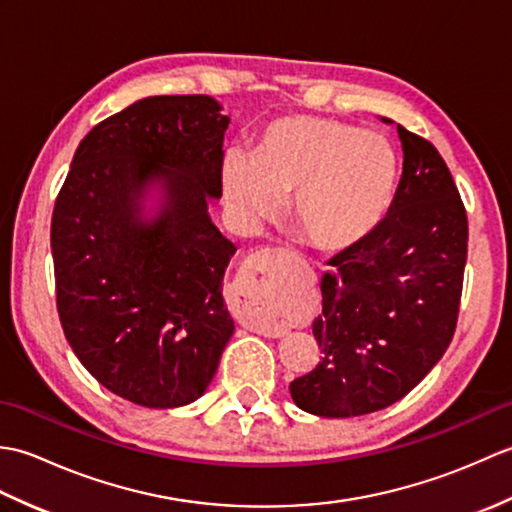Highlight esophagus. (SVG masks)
Wrapping results in <instances>:
<instances>
[{
	"instance_id": "obj_1",
	"label": "esophagus",
	"mask_w": 512,
	"mask_h": 512,
	"mask_svg": "<svg viewBox=\"0 0 512 512\" xmlns=\"http://www.w3.org/2000/svg\"><path fill=\"white\" fill-rule=\"evenodd\" d=\"M268 264H270V253H266V250L253 255V257H250V262H248V268H246L248 295H250V299L255 301V314L248 319V323H250V328H255L259 334L273 336V339H277V336L284 334V330H281L277 323L270 321L266 314H262L264 310L259 308V306H262V301L266 297V290H268V284H270V268H268Z\"/></svg>"
}]
</instances>
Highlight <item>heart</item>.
I'll list each match as a JSON object with an SVG mask.
<instances>
[{
  "label": "heart",
  "mask_w": 512,
  "mask_h": 512,
  "mask_svg": "<svg viewBox=\"0 0 512 512\" xmlns=\"http://www.w3.org/2000/svg\"><path fill=\"white\" fill-rule=\"evenodd\" d=\"M398 182L396 151L383 136L330 118H277L253 158L226 154L222 191L246 224L273 217L290 195V220L319 250L352 248L383 222Z\"/></svg>",
  "instance_id": "1"
}]
</instances>
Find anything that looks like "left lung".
I'll use <instances>...</instances> for the list:
<instances>
[{
  "instance_id": "8db88e82",
  "label": "left lung",
  "mask_w": 512,
  "mask_h": 512,
  "mask_svg": "<svg viewBox=\"0 0 512 512\" xmlns=\"http://www.w3.org/2000/svg\"><path fill=\"white\" fill-rule=\"evenodd\" d=\"M398 136L405 160L387 217L334 255L321 279L323 312L312 323L321 361L290 383L295 405L314 416H365L405 398L458 323L464 204L438 149L402 125Z\"/></svg>"
}]
</instances>
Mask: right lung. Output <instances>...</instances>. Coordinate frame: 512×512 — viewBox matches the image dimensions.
<instances>
[{
    "mask_svg": "<svg viewBox=\"0 0 512 512\" xmlns=\"http://www.w3.org/2000/svg\"><path fill=\"white\" fill-rule=\"evenodd\" d=\"M211 96H149L81 140L52 211L57 310L81 365L134 405L173 409L213 380L235 323V244L211 222L224 132ZM151 190L159 209L147 214Z\"/></svg>",
    "mask_w": 512,
    "mask_h": 512,
    "instance_id": "1",
    "label": "right lung"
}]
</instances>
